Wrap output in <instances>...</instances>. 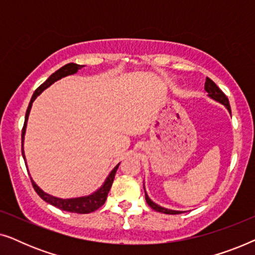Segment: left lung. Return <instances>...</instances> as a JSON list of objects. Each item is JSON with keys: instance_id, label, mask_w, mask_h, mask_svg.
I'll return each instance as SVG.
<instances>
[{"instance_id": "1", "label": "left lung", "mask_w": 255, "mask_h": 255, "mask_svg": "<svg viewBox=\"0 0 255 255\" xmlns=\"http://www.w3.org/2000/svg\"><path fill=\"white\" fill-rule=\"evenodd\" d=\"M204 89L205 92L208 93V95L211 97V99H214L217 101V102L224 104V106L228 108V110L230 111V114H231V108H230V103H229V99L226 97V95L224 93L222 92L221 89L218 88V86L216 85V83L212 81L211 79L207 78V81H205V86H204ZM145 198H146V202H147V204L151 207L153 210L158 211V212H162V214H166V215H177V214H182L183 211H175V210H169V209H166V208H162L160 207V205L155 204L154 202L151 201V198L147 196V194H146L145 191Z\"/></svg>"}]
</instances>
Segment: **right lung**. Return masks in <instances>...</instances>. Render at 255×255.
Here are the masks:
<instances>
[{"mask_svg":"<svg viewBox=\"0 0 255 255\" xmlns=\"http://www.w3.org/2000/svg\"><path fill=\"white\" fill-rule=\"evenodd\" d=\"M82 67H83L82 65L73 64V62L62 66L60 69H58L57 72H54L53 74H52L50 78H48L46 81L43 83V85H40L39 87H38V88L36 89V92L33 93V95H32V97H31V101L29 103V107H27V110H26V114H25V122H24V127H23V130H22V154H23L24 161H25V155H24V151H23L24 134H25L26 122H27V118H29V114H30L31 107H32L33 101L36 100V97L39 95V94L43 92L44 89H46L47 87H50L52 83L58 81V80H60L61 78H65V76L74 74V73L78 72L79 69H81ZM118 166H120V163H118V165L115 167L113 170H111V173L109 174V176L107 177L106 182L103 183V186L101 187L99 190H96L95 193L89 195V196H82V197H76V198H67V200H64V198H58V197L51 196V195L44 193V191L41 190L40 188L38 187L32 180H31V182H32L33 189L36 190V193L39 195V196L43 198L45 202H47V203L54 205V207L59 208L60 210L68 211V212H76V214H90V212H94L95 210H97V209L101 208L104 203H106V200L108 197V193H109L110 188H111V186H113V182H114V179H115V174H116V172H117Z\"/></svg>","mask_w":255,"mask_h":255,"instance_id":"add662e5","label":"right lung"}]
</instances>
